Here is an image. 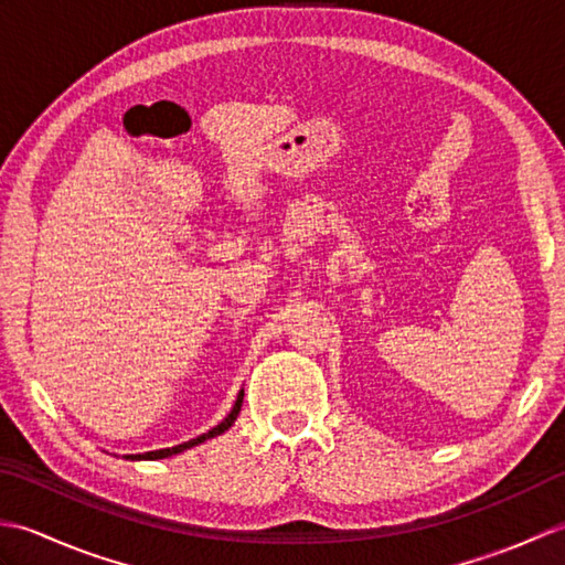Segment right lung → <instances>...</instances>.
Returning a JSON list of instances; mask_svg holds the SVG:
<instances>
[{"mask_svg": "<svg viewBox=\"0 0 565 565\" xmlns=\"http://www.w3.org/2000/svg\"><path fill=\"white\" fill-rule=\"evenodd\" d=\"M243 391H239V395H237V401H235V405H233V411H231V415H227L221 425H215L211 431H206V435H201V437H196V439H189V441H184V444H177V447H172V449H158V451H146V454H130V456H126V459H134V461H140V459H148V461H154V459H167V456H172V454H179V451H184V449H189V447H196V444H201V441H206V439H211V437H218V435H223V431L231 427L235 419H237V413H239V407H243Z\"/></svg>", "mask_w": 565, "mask_h": 565, "instance_id": "obj_1", "label": "right lung"}]
</instances>
